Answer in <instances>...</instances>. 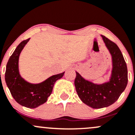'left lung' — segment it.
<instances>
[{"instance_id":"8db88e82","label":"left lung","mask_w":135,"mask_h":135,"mask_svg":"<svg viewBox=\"0 0 135 135\" xmlns=\"http://www.w3.org/2000/svg\"><path fill=\"white\" fill-rule=\"evenodd\" d=\"M113 57V70L110 81L102 85L94 84L83 79L76 72L74 81L78 95L82 102L94 109H100L113 104L119 98L127 86V68L118 46L102 35Z\"/></svg>"}]
</instances>
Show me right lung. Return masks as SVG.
Returning <instances> with one entry per match:
<instances>
[{
    "mask_svg": "<svg viewBox=\"0 0 135 135\" xmlns=\"http://www.w3.org/2000/svg\"><path fill=\"white\" fill-rule=\"evenodd\" d=\"M29 40L30 38L21 42L9 57L6 65L5 80L15 101L24 107L33 109L46 102L55 82L63 77L65 72L51 76L39 84H31L24 80L19 74L18 63L20 54Z\"/></svg>",
    "mask_w": 135,
    "mask_h": 135,
    "instance_id": "add662e5",
    "label": "right lung"
}]
</instances>
